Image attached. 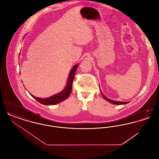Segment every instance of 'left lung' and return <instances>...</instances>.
Here are the masks:
<instances>
[{"label":"left lung","instance_id":"left-lung-1","mask_svg":"<svg viewBox=\"0 0 159 159\" xmlns=\"http://www.w3.org/2000/svg\"><path fill=\"white\" fill-rule=\"evenodd\" d=\"M102 93V95L103 97V98L105 99L107 101H108V102H110V103L111 104H116V105H119V104H128L129 103V102H121V101H113V100H111L110 99L108 98L107 97H106V96L101 92Z\"/></svg>","mask_w":159,"mask_h":159}]
</instances>
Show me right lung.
Here are the masks:
<instances>
[{
	"label": "right lung",
	"instance_id": "add662e5",
	"mask_svg": "<svg viewBox=\"0 0 159 159\" xmlns=\"http://www.w3.org/2000/svg\"><path fill=\"white\" fill-rule=\"evenodd\" d=\"M78 67L77 64L75 65L73 68L71 69L69 76H68V80L66 88L61 92L60 93H58L53 96H52L48 98H40L33 96V95L30 94L31 95L39 102L40 103L44 104V105H55L57 104H58L61 102L63 101L64 100L66 99L69 97V95L71 93V92L72 91V84L73 82V79L75 78V75L76 73V70Z\"/></svg>",
	"mask_w": 159,
	"mask_h": 159
}]
</instances>
